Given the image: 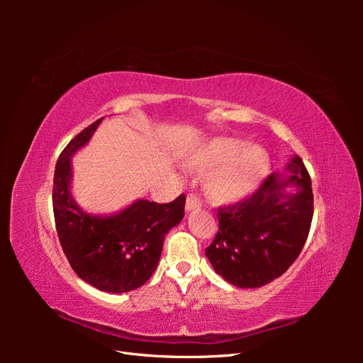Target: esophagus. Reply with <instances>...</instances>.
Wrapping results in <instances>:
<instances>
[{"label": "esophagus", "mask_w": 363, "mask_h": 363, "mask_svg": "<svg viewBox=\"0 0 363 363\" xmlns=\"http://www.w3.org/2000/svg\"><path fill=\"white\" fill-rule=\"evenodd\" d=\"M201 203L200 199L195 194H189L188 199H186V211H195V208H200Z\"/></svg>", "instance_id": "esophagus-1"}]
</instances>
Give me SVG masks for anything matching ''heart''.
<instances>
[{"mask_svg":"<svg viewBox=\"0 0 363 363\" xmlns=\"http://www.w3.org/2000/svg\"><path fill=\"white\" fill-rule=\"evenodd\" d=\"M188 167L206 171L204 191L215 201L228 203L255 191L269 169L267 151L242 145L232 138L207 140L188 160Z\"/></svg>","mask_w":363,"mask_h":363,"instance_id":"b5f03b06","label":"heart"}]
</instances>
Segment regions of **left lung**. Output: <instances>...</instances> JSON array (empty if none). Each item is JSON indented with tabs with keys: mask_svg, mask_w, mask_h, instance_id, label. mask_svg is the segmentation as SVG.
<instances>
[{
	"mask_svg": "<svg viewBox=\"0 0 363 363\" xmlns=\"http://www.w3.org/2000/svg\"><path fill=\"white\" fill-rule=\"evenodd\" d=\"M288 180L269 174L235 204L216 208L218 233L206 248L213 269L239 288H259L280 277L300 256L313 216L311 175L295 156ZM291 187H296L292 193Z\"/></svg>",
	"mask_w": 363,
	"mask_h": 363,
	"instance_id": "1",
	"label": "left lung"
}]
</instances>
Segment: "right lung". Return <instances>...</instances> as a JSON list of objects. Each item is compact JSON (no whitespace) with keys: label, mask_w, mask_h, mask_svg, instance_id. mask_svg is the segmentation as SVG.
Wrapping results in <instances>:
<instances>
[{"label":"right lung","mask_w":363,"mask_h":363,"mask_svg":"<svg viewBox=\"0 0 363 363\" xmlns=\"http://www.w3.org/2000/svg\"><path fill=\"white\" fill-rule=\"evenodd\" d=\"M82 130L60 152L52 184V211L60 245L82 280L106 292H128L155 272L169 230L184 216L186 195L171 203L139 200L115 216L84 213L69 194L71 156L101 123Z\"/></svg>","instance_id":"1"}]
</instances>
